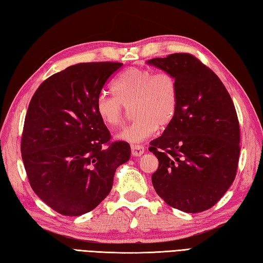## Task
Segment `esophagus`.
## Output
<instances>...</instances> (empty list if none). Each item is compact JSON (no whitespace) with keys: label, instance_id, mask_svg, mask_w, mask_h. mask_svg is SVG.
<instances>
[{"label":"esophagus","instance_id":"1","mask_svg":"<svg viewBox=\"0 0 263 263\" xmlns=\"http://www.w3.org/2000/svg\"><path fill=\"white\" fill-rule=\"evenodd\" d=\"M131 152H132V156L134 157H140L142 156L144 153V146L142 145H131Z\"/></svg>","mask_w":263,"mask_h":263}]
</instances>
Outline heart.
Here are the masks:
<instances>
[{
  "mask_svg": "<svg viewBox=\"0 0 263 263\" xmlns=\"http://www.w3.org/2000/svg\"><path fill=\"white\" fill-rule=\"evenodd\" d=\"M112 90L116 97L101 93L96 100V113L102 123L114 127L122 122L124 105H130L132 122L123 127L118 139L126 142H141L165 127L178 110V85L167 72H156L146 67L133 66L114 80Z\"/></svg>",
  "mask_w": 263,
  "mask_h": 263,
  "instance_id": "obj_1",
  "label": "heart"
}]
</instances>
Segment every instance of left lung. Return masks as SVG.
Masks as SVG:
<instances>
[{
    "mask_svg": "<svg viewBox=\"0 0 263 263\" xmlns=\"http://www.w3.org/2000/svg\"><path fill=\"white\" fill-rule=\"evenodd\" d=\"M178 85V110L149 147L159 160L154 190L166 204L187 213L212 208L237 174L240 126L230 94L211 69L187 53L149 60Z\"/></svg>",
    "mask_w": 263,
    "mask_h": 263,
    "instance_id": "8db88e82",
    "label": "left lung"
}]
</instances>
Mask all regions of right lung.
I'll list each match as a JSON object with an SVG mask.
<instances>
[{
  "instance_id": "obj_1",
  "label": "right lung",
  "mask_w": 263,
  "mask_h": 263,
  "mask_svg": "<svg viewBox=\"0 0 263 263\" xmlns=\"http://www.w3.org/2000/svg\"><path fill=\"white\" fill-rule=\"evenodd\" d=\"M122 63H79L39 86L26 112L21 153L31 187L69 217L90 212L110 193L119 165L129 161L124 141L96 113V100Z\"/></svg>"
}]
</instances>
